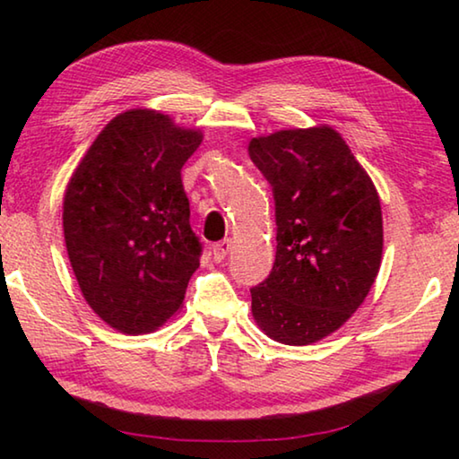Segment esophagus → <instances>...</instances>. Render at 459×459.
Returning a JSON list of instances; mask_svg holds the SVG:
<instances>
[{
    "label": "esophagus",
    "mask_w": 459,
    "mask_h": 459,
    "mask_svg": "<svg viewBox=\"0 0 459 459\" xmlns=\"http://www.w3.org/2000/svg\"><path fill=\"white\" fill-rule=\"evenodd\" d=\"M232 251V240H229V238H224V240H221V243H216L214 247H212V255H214V261L216 263H221V261H224L227 259V255Z\"/></svg>",
    "instance_id": "esophagus-1"
}]
</instances>
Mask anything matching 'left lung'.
<instances>
[{
  "label": "left lung",
  "instance_id": "left-lung-1",
  "mask_svg": "<svg viewBox=\"0 0 459 459\" xmlns=\"http://www.w3.org/2000/svg\"><path fill=\"white\" fill-rule=\"evenodd\" d=\"M248 155L273 188L277 253L251 290V312L271 340L320 342L367 299L383 259L378 192L330 126L253 137Z\"/></svg>",
  "mask_w": 459,
  "mask_h": 459
}]
</instances>
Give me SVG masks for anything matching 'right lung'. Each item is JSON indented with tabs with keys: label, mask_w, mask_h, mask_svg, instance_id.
I'll return each mask as SVG.
<instances>
[{
	"label": "right lung",
	"mask_w": 459,
	"mask_h": 459,
	"mask_svg": "<svg viewBox=\"0 0 459 459\" xmlns=\"http://www.w3.org/2000/svg\"><path fill=\"white\" fill-rule=\"evenodd\" d=\"M202 137L155 108H129L107 123L68 180L62 229L71 267L92 312L121 333L161 328L200 267L182 166Z\"/></svg>",
	"instance_id": "1"
}]
</instances>
